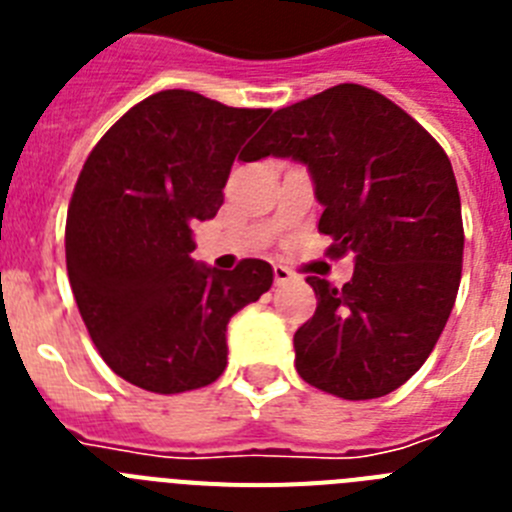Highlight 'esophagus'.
Returning <instances> with one entry per match:
<instances>
[{
    "label": "esophagus",
    "mask_w": 512,
    "mask_h": 512,
    "mask_svg": "<svg viewBox=\"0 0 512 512\" xmlns=\"http://www.w3.org/2000/svg\"><path fill=\"white\" fill-rule=\"evenodd\" d=\"M274 282H277V287H282L287 282H295V271L289 269V266L277 264L274 266Z\"/></svg>",
    "instance_id": "1"
}]
</instances>
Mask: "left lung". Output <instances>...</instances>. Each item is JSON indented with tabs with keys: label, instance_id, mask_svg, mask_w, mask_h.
Returning <instances> with one entry per match:
<instances>
[{
	"label": "left lung",
	"instance_id": "8db88e82",
	"mask_svg": "<svg viewBox=\"0 0 512 512\" xmlns=\"http://www.w3.org/2000/svg\"><path fill=\"white\" fill-rule=\"evenodd\" d=\"M266 156L307 166L328 253L356 261L341 289L307 277L318 310L295 333L297 374L343 400L390 395L425 364L459 292L464 225L449 156L361 84L274 112L243 161Z\"/></svg>",
	"mask_w": 512,
	"mask_h": 512
}]
</instances>
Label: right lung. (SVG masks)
I'll use <instances>...</instances> for the list:
<instances>
[{
	"label": "right lung",
	"instance_id": "obj_1",
	"mask_svg": "<svg viewBox=\"0 0 512 512\" xmlns=\"http://www.w3.org/2000/svg\"><path fill=\"white\" fill-rule=\"evenodd\" d=\"M269 112L166 89L130 107L81 169L66 217L69 282L99 356L140 390L215 382L228 320L274 282L261 259L233 271L192 259V225L217 215L235 153Z\"/></svg>",
	"mask_w": 512,
	"mask_h": 512
}]
</instances>
